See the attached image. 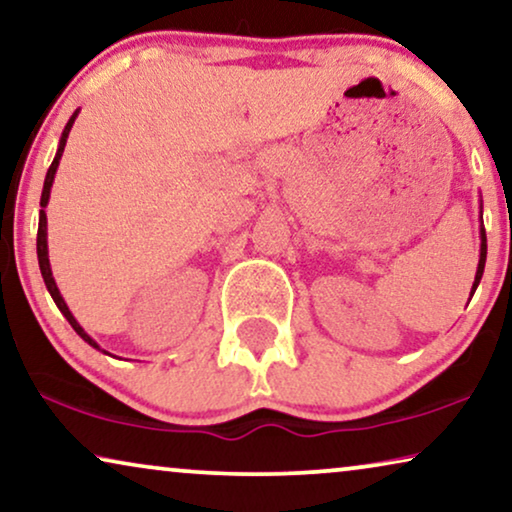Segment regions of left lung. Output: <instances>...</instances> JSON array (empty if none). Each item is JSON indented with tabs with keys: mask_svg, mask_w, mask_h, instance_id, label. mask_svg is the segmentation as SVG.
I'll return each mask as SVG.
<instances>
[{
	"mask_svg": "<svg viewBox=\"0 0 512 512\" xmlns=\"http://www.w3.org/2000/svg\"><path fill=\"white\" fill-rule=\"evenodd\" d=\"M485 261H487V235H485V228L480 226V261H478V272H475V282H473L471 293H475V289H478L482 272H485Z\"/></svg>",
	"mask_w": 512,
	"mask_h": 512,
	"instance_id": "obj_1",
	"label": "left lung"
}]
</instances>
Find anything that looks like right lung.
I'll use <instances>...</instances> for the list:
<instances>
[{
	"mask_svg": "<svg viewBox=\"0 0 512 512\" xmlns=\"http://www.w3.org/2000/svg\"><path fill=\"white\" fill-rule=\"evenodd\" d=\"M76 114H79V111H74V116L69 118L67 125H65V130H62V137H60L58 153H55L53 163H51V167H48V172H46V179H44V191H41V207H46V205H48V198H51V186H53L55 170H58V165H60L62 151H65V144H67L69 130H72V125H74V118H76ZM37 258H39V270H41V277H44V282H46V289H48V293H51V296H53L55 305H58V310H60L62 314H65V319L69 321V324H72L74 331L79 333L81 338L86 340L90 347L100 349V345H97V342H95L93 338H90V335H88L86 331H83V328L79 326V321H76V319H74V314L69 312V307H67V303H65V298L60 296L58 286H55V279H53V272H51V263H48V242H46V212H44V209H41V212H39V230H37Z\"/></svg>",
	"mask_w": 512,
	"mask_h": 512,
	"instance_id": "add662e5",
	"label": "right lung"
}]
</instances>
